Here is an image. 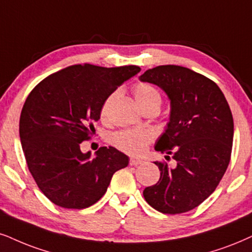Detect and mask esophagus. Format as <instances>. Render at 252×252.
I'll use <instances>...</instances> for the list:
<instances>
[{"mask_svg":"<svg viewBox=\"0 0 252 252\" xmlns=\"http://www.w3.org/2000/svg\"><path fill=\"white\" fill-rule=\"evenodd\" d=\"M143 163V160L142 159H138V158H130V165H131V166H137V165H139V164H142Z\"/></svg>","mask_w":252,"mask_h":252,"instance_id":"1","label":"esophagus"}]
</instances>
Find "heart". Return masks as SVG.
<instances>
[{
    "label": "heart",
    "mask_w": 252,
    "mask_h": 252,
    "mask_svg": "<svg viewBox=\"0 0 252 252\" xmlns=\"http://www.w3.org/2000/svg\"><path fill=\"white\" fill-rule=\"evenodd\" d=\"M120 91L116 89L108 96L101 107V117L106 119L109 113L111 103L115 101V98L119 96ZM133 94L137 103L142 109L146 107L157 106L160 107L161 96L158 89L152 85L146 84V82H139L133 88ZM151 131L146 129H131V130H122V131L116 132L113 136V144L117 149L122 150L130 155H142L144 154L146 148L150 143L152 142Z\"/></svg>",
    "instance_id": "obj_1"
}]
</instances>
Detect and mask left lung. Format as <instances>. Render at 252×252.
<instances>
[{"instance_id":"8db88e82","label":"left lung","mask_w":252,"mask_h":252,"mask_svg":"<svg viewBox=\"0 0 252 252\" xmlns=\"http://www.w3.org/2000/svg\"><path fill=\"white\" fill-rule=\"evenodd\" d=\"M143 82L157 85L171 101L170 121L155 149L177 161H155L160 178L146 187V202L163 214L195 208L214 192L230 161L234 120L219 86L205 75L177 65L148 69Z\"/></svg>"}]
</instances>
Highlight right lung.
<instances>
[{"label": "right lung", "mask_w": 252, "mask_h": 252, "mask_svg": "<svg viewBox=\"0 0 252 252\" xmlns=\"http://www.w3.org/2000/svg\"><path fill=\"white\" fill-rule=\"evenodd\" d=\"M139 71L135 65H73L49 75L29 94L20 119L22 148L37 186L55 205H94L114 173L128 166V156L113 146H102L92 158L80 144L95 131L104 100Z\"/></svg>", "instance_id": "right-lung-1"}]
</instances>
